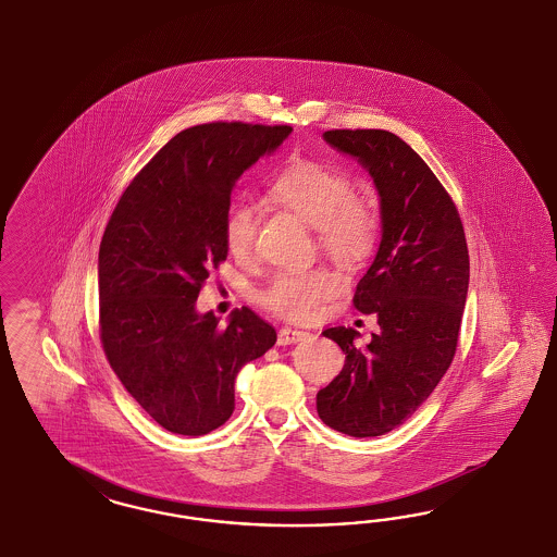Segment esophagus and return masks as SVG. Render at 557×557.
I'll return each mask as SVG.
<instances>
[{"label":"esophagus","instance_id":"esophagus-1","mask_svg":"<svg viewBox=\"0 0 557 557\" xmlns=\"http://www.w3.org/2000/svg\"><path fill=\"white\" fill-rule=\"evenodd\" d=\"M310 337L306 331H298V329H282L280 333H277V345H294V343H300V341H306V338Z\"/></svg>","mask_w":557,"mask_h":557}]
</instances>
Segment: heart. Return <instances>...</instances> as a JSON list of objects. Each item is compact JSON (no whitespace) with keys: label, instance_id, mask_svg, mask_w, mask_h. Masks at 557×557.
Returning a JSON list of instances; mask_svg holds the SVG:
<instances>
[{"label":"heart","instance_id":"1","mask_svg":"<svg viewBox=\"0 0 557 557\" xmlns=\"http://www.w3.org/2000/svg\"><path fill=\"white\" fill-rule=\"evenodd\" d=\"M271 198L319 231L322 251L341 265H355L370 253L377 233L375 206L351 194L345 173L317 161H296L271 186ZM257 212L236 203L224 220L226 249L238 259L255 253ZM335 292V277L324 270L280 273L261 292V302L280 317L306 321Z\"/></svg>","mask_w":557,"mask_h":557}]
</instances>
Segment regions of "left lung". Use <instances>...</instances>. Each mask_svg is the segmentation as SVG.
I'll list each match as a JSON object with an SVG mask.
<instances>
[{"instance_id":"1","label":"left lung","mask_w":557,"mask_h":557,"mask_svg":"<svg viewBox=\"0 0 557 557\" xmlns=\"http://www.w3.org/2000/svg\"><path fill=\"white\" fill-rule=\"evenodd\" d=\"M322 138L370 173L382 238L355 289V308L377 319L357 347L354 329L322 335L345 354L337 377L317 394L324 424L349 437H380L431 396L456 355L470 286L463 226L435 173L388 131H329Z\"/></svg>"}]
</instances>
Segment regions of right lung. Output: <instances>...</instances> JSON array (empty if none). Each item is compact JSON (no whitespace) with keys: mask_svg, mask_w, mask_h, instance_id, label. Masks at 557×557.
<instances>
[{"mask_svg":"<svg viewBox=\"0 0 557 557\" xmlns=\"http://www.w3.org/2000/svg\"><path fill=\"white\" fill-rule=\"evenodd\" d=\"M292 126L212 122L182 131L152 157L101 236V345L152 421L206 435L231 419L235 377L277 341L247 306L224 326L196 300L228 249L224 220L238 177L282 147Z\"/></svg>","mask_w":557,"mask_h":557,"instance_id":"right-lung-1","label":"right lung"}]
</instances>
